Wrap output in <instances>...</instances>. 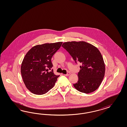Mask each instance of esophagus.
Masks as SVG:
<instances>
[{"label": "esophagus", "mask_w": 127, "mask_h": 127, "mask_svg": "<svg viewBox=\"0 0 127 127\" xmlns=\"http://www.w3.org/2000/svg\"><path fill=\"white\" fill-rule=\"evenodd\" d=\"M70 74V73H67L66 74H64V75L67 76H69Z\"/></svg>", "instance_id": "1"}]
</instances>
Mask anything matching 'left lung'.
Returning <instances> with one entry per match:
<instances>
[{
  "label": "left lung",
  "mask_w": 127,
  "mask_h": 127,
  "mask_svg": "<svg viewBox=\"0 0 127 127\" xmlns=\"http://www.w3.org/2000/svg\"><path fill=\"white\" fill-rule=\"evenodd\" d=\"M76 63H81L78 73V81L73 84L81 92L89 94L98 89L103 79L105 65L99 50L85 41L64 42L62 45Z\"/></svg>",
  "instance_id": "8db88e82"
}]
</instances>
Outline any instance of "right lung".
<instances>
[{"label": "right lung", "mask_w": 127, "mask_h": 127, "mask_svg": "<svg viewBox=\"0 0 127 127\" xmlns=\"http://www.w3.org/2000/svg\"><path fill=\"white\" fill-rule=\"evenodd\" d=\"M62 42L46 43L32 47L26 54L21 65L24 83L31 92L42 95L54 87L60 75L47 68L53 65L51 59L59 49Z\"/></svg>", "instance_id": "obj_1"}]
</instances>
